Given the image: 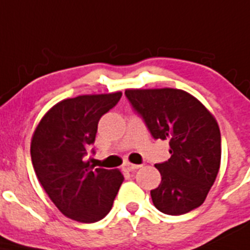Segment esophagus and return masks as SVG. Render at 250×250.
I'll return each mask as SVG.
<instances>
[{
  "mask_svg": "<svg viewBox=\"0 0 250 250\" xmlns=\"http://www.w3.org/2000/svg\"><path fill=\"white\" fill-rule=\"evenodd\" d=\"M139 167H141V165L132 164V163H125V164H123V170H125V171H134V170L139 169Z\"/></svg>",
  "mask_w": 250,
  "mask_h": 250,
  "instance_id": "esophagus-1",
  "label": "esophagus"
}]
</instances>
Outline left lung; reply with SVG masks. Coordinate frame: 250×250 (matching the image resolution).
<instances>
[{
	"instance_id": "8db88e82",
	"label": "left lung",
	"mask_w": 250,
	"mask_h": 250,
	"mask_svg": "<svg viewBox=\"0 0 250 250\" xmlns=\"http://www.w3.org/2000/svg\"><path fill=\"white\" fill-rule=\"evenodd\" d=\"M125 96L154 139L169 141V160L154 167L162 175L151 190L153 205L170 215L188 213L206 199L222 158L220 130L200 101L177 88H128Z\"/></svg>"
}]
</instances>
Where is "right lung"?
<instances>
[{"mask_svg": "<svg viewBox=\"0 0 250 250\" xmlns=\"http://www.w3.org/2000/svg\"><path fill=\"white\" fill-rule=\"evenodd\" d=\"M122 92L63 99L44 115L31 141V158L39 183L65 217L94 223L110 212L123 175L118 169H94L85 159L98 122Z\"/></svg>", "mask_w": 250, "mask_h": 250, "instance_id": "1", "label": "right lung"}]
</instances>
